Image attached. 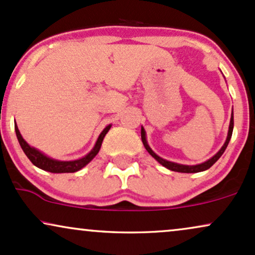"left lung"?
I'll use <instances>...</instances> for the list:
<instances>
[{
	"instance_id": "left-lung-1",
	"label": "left lung",
	"mask_w": 255,
	"mask_h": 255,
	"mask_svg": "<svg viewBox=\"0 0 255 255\" xmlns=\"http://www.w3.org/2000/svg\"><path fill=\"white\" fill-rule=\"evenodd\" d=\"M233 128H234V115H233V112H232V118H231V124H229V129H228V135H227V139H226V142L225 145L221 147V149L219 152L216 153L215 155H214L213 158H210L209 160L202 162V164H198V165H182V164H177V162H172V161H168V160H165V159H162L159 157V155L155 154L154 152L152 151L151 147L148 146V143H147V140H146V131L143 129V127H141V140H142V143L143 146H145L146 151L149 153V154L152 155L153 158L155 159L158 162H160L162 166H165L168 170L171 171H174V172H182V173H196V172H202V171H205L208 170V168H210L213 166L215 162L219 160L221 155L223 154V152L226 151L227 146H228L229 141H231V137H232V134H233Z\"/></svg>"
}]
</instances>
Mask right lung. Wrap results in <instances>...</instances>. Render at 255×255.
<instances>
[{
    "instance_id": "obj_1",
    "label": "right lung",
    "mask_w": 255,
    "mask_h": 255,
    "mask_svg": "<svg viewBox=\"0 0 255 255\" xmlns=\"http://www.w3.org/2000/svg\"><path fill=\"white\" fill-rule=\"evenodd\" d=\"M110 127H112V125L107 126V127L104 128L102 133H101L100 136H98L94 148L91 149L85 157L77 159V160H70V161L56 160V159H52L50 157H47V155H45L44 153L38 151V149L34 148V147H30L28 143L23 140V137L20 134V130L19 128H17L16 124H15V133H16L17 140H19V143L21 148H22V151L24 152V154L27 155V158H28L29 160L32 161V164L35 165L36 167L52 173H72V172H76V171L81 170V168L84 167L85 165H88L89 162L96 157V154L101 148V145H102L104 136H106V134L108 133Z\"/></svg>"
}]
</instances>
